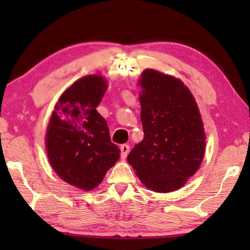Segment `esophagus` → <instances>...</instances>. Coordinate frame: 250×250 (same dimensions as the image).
<instances>
[{"instance_id":"1","label":"esophagus","mask_w":250,"mask_h":250,"mask_svg":"<svg viewBox=\"0 0 250 250\" xmlns=\"http://www.w3.org/2000/svg\"><path fill=\"white\" fill-rule=\"evenodd\" d=\"M120 150H121V157H122V159H125L128 153H129V150H130V147H129V145H122L121 147H120Z\"/></svg>"}]
</instances>
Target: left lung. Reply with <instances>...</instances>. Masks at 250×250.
I'll return each mask as SVG.
<instances>
[{
	"label": "left lung",
	"mask_w": 250,
	"mask_h": 250,
	"mask_svg": "<svg viewBox=\"0 0 250 250\" xmlns=\"http://www.w3.org/2000/svg\"><path fill=\"white\" fill-rule=\"evenodd\" d=\"M140 84L145 136L127 160L146 187L169 193L200 168L206 147L202 120L193 95L180 80L147 69Z\"/></svg>",
	"instance_id": "1"
}]
</instances>
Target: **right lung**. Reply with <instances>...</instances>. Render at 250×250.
Returning a JSON list of instances; mask_svg holds the SVG:
<instances>
[{"instance_id":"1","label":"right lung","mask_w":250,"mask_h":250,"mask_svg":"<svg viewBox=\"0 0 250 250\" xmlns=\"http://www.w3.org/2000/svg\"><path fill=\"white\" fill-rule=\"evenodd\" d=\"M105 89L107 83L99 75L80 79L60 97L48 125L51 167L62 180L83 190L97 187L121 153L96 110Z\"/></svg>"}]
</instances>
